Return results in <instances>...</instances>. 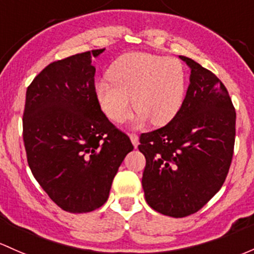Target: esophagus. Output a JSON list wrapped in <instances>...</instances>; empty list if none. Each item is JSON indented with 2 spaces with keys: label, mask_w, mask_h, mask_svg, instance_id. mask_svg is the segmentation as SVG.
<instances>
[{
  "label": "esophagus",
  "mask_w": 254,
  "mask_h": 254,
  "mask_svg": "<svg viewBox=\"0 0 254 254\" xmlns=\"http://www.w3.org/2000/svg\"><path fill=\"white\" fill-rule=\"evenodd\" d=\"M130 140H131L132 145H134V147H137L138 145V136L136 134H130Z\"/></svg>",
  "instance_id": "obj_1"
}]
</instances>
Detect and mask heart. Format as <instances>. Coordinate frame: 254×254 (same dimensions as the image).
Here are the masks:
<instances>
[{
    "mask_svg": "<svg viewBox=\"0 0 254 254\" xmlns=\"http://www.w3.org/2000/svg\"><path fill=\"white\" fill-rule=\"evenodd\" d=\"M108 79L95 85V97L105 116L116 124L129 118L131 100L138 120L149 119L157 127L169 123L183 106L185 70L176 58L125 53L111 65Z\"/></svg>",
    "mask_w": 254,
    "mask_h": 254,
    "instance_id": "b5f03b06",
    "label": "heart"
}]
</instances>
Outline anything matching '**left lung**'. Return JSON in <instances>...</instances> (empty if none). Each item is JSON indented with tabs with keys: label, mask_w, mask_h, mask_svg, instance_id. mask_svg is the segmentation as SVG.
<instances>
[{
	"label": "left lung",
	"mask_w": 254,
	"mask_h": 254,
	"mask_svg": "<svg viewBox=\"0 0 254 254\" xmlns=\"http://www.w3.org/2000/svg\"><path fill=\"white\" fill-rule=\"evenodd\" d=\"M191 69L176 116L140 136L146 158L142 188L148 205L164 215L193 214L220 190L235 145L236 112L228 90L208 69L179 56Z\"/></svg>",
	"instance_id": "1"
}]
</instances>
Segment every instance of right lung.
<instances>
[{"instance_id":"right-lung-1","label":"right lung","mask_w":254,"mask_h":254,"mask_svg":"<svg viewBox=\"0 0 254 254\" xmlns=\"http://www.w3.org/2000/svg\"><path fill=\"white\" fill-rule=\"evenodd\" d=\"M92 50L49 64L26 90L23 138L37 183L58 207L87 213L106 203L125 156L134 149L95 97Z\"/></svg>"}]
</instances>
